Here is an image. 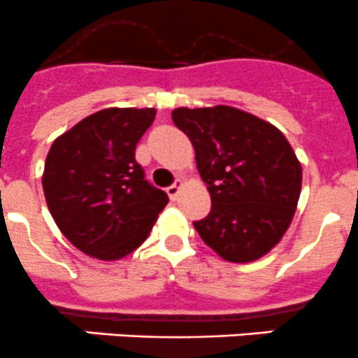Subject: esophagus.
Wrapping results in <instances>:
<instances>
[{"label": "esophagus", "instance_id": "esophagus-1", "mask_svg": "<svg viewBox=\"0 0 358 358\" xmlns=\"http://www.w3.org/2000/svg\"><path fill=\"white\" fill-rule=\"evenodd\" d=\"M182 186H184V182L179 179V180H176V182L172 184L171 187H167V194L171 196V200H178L180 189H182Z\"/></svg>", "mask_w": 358, "mask_h": 358}]
</instances>
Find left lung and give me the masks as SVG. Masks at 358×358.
<instances>
[{"mask_svg": "<svg viewBox=\"0 0 358 358\" xmlns=\"http://www.w3.org/2000/svg\"><path fill=\"white\" fill-rule=\"evenodd\" d=\"M172 122L189 137L210 212L193 222L198 235L229 263L266 256L291 226L303 169L284 134L231 106L178 108Z\"/></svg>", "mask_w": 358, "mask_h": 358, "instance_id": "obj_1", "label": "left lung"}]
</instances>
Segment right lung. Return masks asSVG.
Segmentation results:
<instances>
[{
    "instance_id": "1",
    "label": "right lung",
    "mask_w": 358,
    "mask_h": 358,
    "mask_svg": "<svg viewBox=\"0 0 358 358\" xmlns=\"http://www.w3.org/2000/svg\"><path fill=\"white\" fill-rule=\"evenodd\" d=\"M155 116V108L101 109L59 136L48 151L41 178L48 210L87 256H129L169 203L136 162L137 143Z\"/></svg>"
}]
</instances>
